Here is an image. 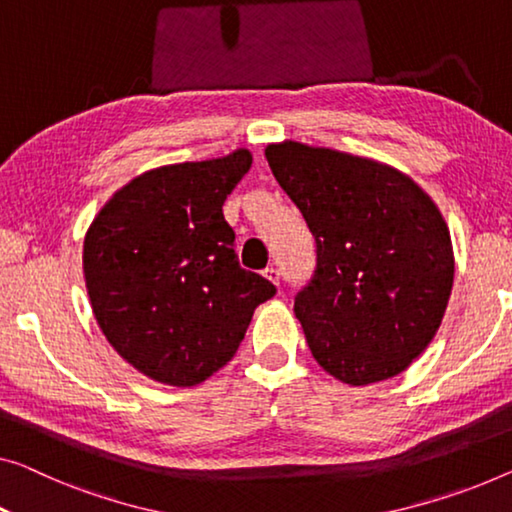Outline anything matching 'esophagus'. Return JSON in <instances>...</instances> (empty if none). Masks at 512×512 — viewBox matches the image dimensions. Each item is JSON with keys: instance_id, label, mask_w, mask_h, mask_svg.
<instances>
[{"instance_id": "obj_1", "label": "esophagus", "mask_w": 512, "mask_h": 512, "mask_svg": "<svg viewBox=\"0 0 512 512\" xmlns=\"http://www.w3.org/2000/svg\"><path fill=\"white\" fill-rule=\"evenodd\" d=\"M264 276H266V278H269V280H271V282H273V285H276V287L280 285V271L276 269V266H269V269H266V271H264Z\"/></svg>"}]
</instances>
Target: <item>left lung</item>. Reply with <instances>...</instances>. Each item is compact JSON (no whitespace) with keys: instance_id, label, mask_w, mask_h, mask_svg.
Returning a JSON list of instances; mask_svg holds the SVG:
<instances>
[{"instance_id":"8db88e82","label":"left lung","mask_w":512,"mask_h":512,"mask_svg":"<svg viewBox=\"0 0 512 512\" xmlns=\"http://www.w3.org/2000/svg\"><path fill=\"white\" fill-rule=\"evenodd\" d=\"M264 156L317 241L315 276L294 301L315 361L349 386L398 377L451 299L455 257L439 207L375 158L294 140Z\"/></svg>"}]
</instances>
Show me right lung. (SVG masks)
<instances>
[{
	"instance_id": "add662e5",
	"label": "right lung",
	"mask_w": 512,
	"mask_h": 512,
	"mask_svg": "<svg viewBox=\"0 0 512 512\" xmlns=\"http://www.w3.org/2000/svg\"><path fill=\"white\" fill-rule=\"evenodd\" d=\"M248 149L163 165L119 188L85 234L82 271L105 338L144 377L197 386L232 361L276 287L239 266L223 204Z\"/></svg>"
}]
</instances>
